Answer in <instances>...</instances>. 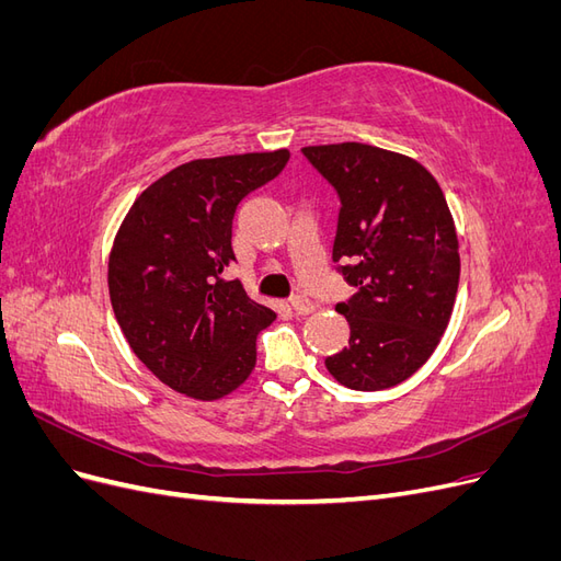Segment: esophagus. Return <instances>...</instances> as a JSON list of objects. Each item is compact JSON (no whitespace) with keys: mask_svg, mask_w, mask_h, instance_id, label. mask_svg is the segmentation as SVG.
Returning a JSON list of instances; mask_svg holds the SVG:
<instances>
[{"mask_svg":"<svg viewBox=\"0 0 561 561\" xmlns=\"http://www.w3.org/2000/svg\"><path fill=\"white\" fill-rule=\"evenodd\" d=\"M290 304H293L295 313H299V316H307V313H311V311L316 309V304H313L307 295H295V297L290 299Z\"/></svg>","mask_w":561,"mask_h":561,"instance_id":"1","label":"esophagus"}]
</instances>
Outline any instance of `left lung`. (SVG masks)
Wrapping results in <instances>:
<instances>
[{
    "mask_svg": "<svg viewBox=\"0 0 561 561\" xmlns=\"http://www.w3.org/2000/svg\"><path fill=\"white\" fill-rule=\"evenodd\" d=\"M339 198L332 262L353 287L336 304L348 346L325 358L353 390L410 379L447 330L458 287V241L435 178L410 157L363 142L304 147Z\"/></svg>",
    "mask_w": 561,
    "mask_h": 561,
    "instance_id": "1",
    "label": "left lung"
}]
</instances>
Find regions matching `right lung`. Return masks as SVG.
I'll return each mask as SVG.
<instances>
[{"label":"right lung","instance_id":"obj_1","mask_svg":"<svg viewBox=\"0 0 561 561\" xmlns=\"http://www.w3.org/2000/svg\"><path fill=\"white\" fill-rule=\"evenodd\" d=\"M290 151L198 159L173 168L133 203L110 254V299L133 353L165 386L196 400L239 388L257 360L254 339L276 313L239 278L236 206L280 175Z\"/></svg>","mask_w":561,"mask_h":561}]
</instances>
